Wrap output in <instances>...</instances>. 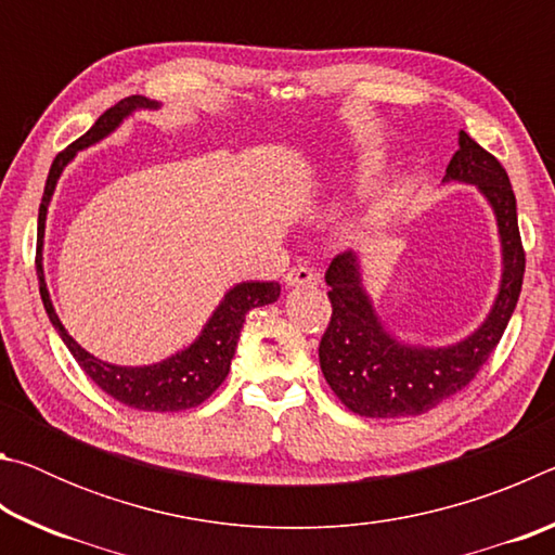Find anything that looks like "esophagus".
I'll list each match as a JSON object with an SVG mask.
<instances>
[{
	"mask_svg": "<svg viewBox=\"0 0 555 555\" xmlns=\"http://www.w3.org/2000/svg\"><path fill=\"white\" fill-rule=\"evenodd\" d=\"M286 286L300 288V286H318V274L308 267H294L286 274Z\"/></svg>",
	"mask_w": 555,
	"mask_h": 555,
	"instance_id": "1",
	"label": "esophagus"
}]
</instances>
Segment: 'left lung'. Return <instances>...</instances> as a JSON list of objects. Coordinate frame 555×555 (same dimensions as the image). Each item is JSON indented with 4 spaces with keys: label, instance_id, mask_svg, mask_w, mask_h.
I'll use <instances>...</instances> for the list:
<instances>
[{
    "label": "left lung",
    "instance_id": "1",
    "mask_svg": "<svg viewBox=\"0 0 555 555\" xmlns=\"http://www.w3.org/2000/svg\"><path fill=\"white\" fill-rule=\"evenodd\" d=\"M457 144L443 181L477 185L492 205L502 242L500 294L485 323L465 340L448 347L406 345L382 325L362 286L360 259L354 251L337 255L325 271L333 315L321 337L318 357L335 397L364 418L421 416L465 389L502 340L519 300L526 257L509 176L465 131H460Z\"/></svg>",
    "mask_w": 555,
    "mask_h": 555
}]
</instances>
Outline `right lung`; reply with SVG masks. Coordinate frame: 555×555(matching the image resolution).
Returning a JSON list of instances; mask_svg holds the SVG:
<instances>
[{"label": "right lung", "mask_w": 555, "mask_h": 555, "mask_svg": "<svg viewBox=\"0 0 555 555\" xmlns=\"http://www.w3.org/2000/svg\"><path fill=\"white\" fill-rule=\"evenodd\" d=\"M158 102L146 100L142 95H131L117 102L115 107H109L95 125H92L78 142H73L65 152L55 156L51 164L49 178H46L43 198L39 208V240H36V271H39V284H41V300L46 313H49L51 323L59 331L61 340L68 347L75 362L80 364V370L98 384V387L109 393L112 399H117L125 406L139 409V411H158V413H171V411H185L195 409L210 397V393L220 387L228 377L234 350H237L240 331L244 325V315L251 308L274 304L281 294V286L276 281H242V284L232 286L220 306L215 308L210 321L205 323L201 335L185 347V350L166 357L164 362L144 364V367H119V364H109L98 360L95 354L73 340L65 331L61 318L55 315V308L51 304L49 288H46L43 276V230H46V212H49L51 195L55 191V183L63 173V168L73 162V156L80 149H88L98 144L100 139L112 134L121 121H125L134 109H156Z\"/></svg>", "instance_id": "1"}]
</instances>
